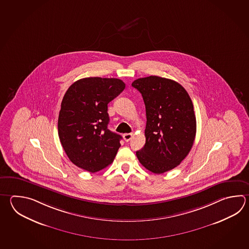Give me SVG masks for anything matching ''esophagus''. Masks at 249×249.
I'll return each instance as SVG.
<instances>
[{"instance_id": "obj_1", "label": "esophagus", "mask_w": 249, "mask_h": 249, "mask_svg": "<svg viewBox=\"0 0 249 249\" xmlns=\"http://www.w3.org/2000/svg\"><path fill=\"white\" fill-rule=\"evenodd\" d=\"M132 133H126V134H124V135H123V138H124V140H125L126 142H128V141L132 138Z\"/></svg>"}]
</instances>
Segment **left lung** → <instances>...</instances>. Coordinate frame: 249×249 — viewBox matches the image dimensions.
<instances>
[{
  "mask_svg": "<svg viewBox=\"0 0 249 249\" xmlns=\"http://www.w3.org/2000/svg\"><path fill=\"white\" fill-rule=\"evenodd\" d=\"M132 86L142 94L147 120L145 144L137 159L151 172L169 171L193 147L196 117L192 99L182 85L162 77L140 78Z\"/></svg>",
  "mask_w": 249,
  "mask_h": 249,
  "instance_id": "8db88e82",
  "label": "left lung"
}]
</instances>
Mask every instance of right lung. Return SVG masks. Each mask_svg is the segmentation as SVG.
<instances>
[{"instance_id":"right-lung-1","label":"right lung","mask_w":249,"mask_h":249,"mask_svg":"<svg viewBox=\"0 0 249 249\" xmlns=\"http://www.w3.org/2000/svg\"><path fill=\"white\" fill-rule=\"evenodd\" d=\"M125 86L116 78L89 77L75 81L66 92L57 122L58 137L77 167L95 173L113 161L122 137L107 127V105Z\"/></svg>"}]
</instances>
